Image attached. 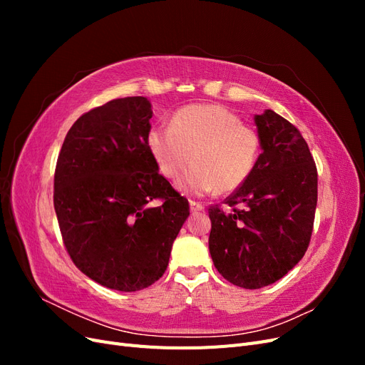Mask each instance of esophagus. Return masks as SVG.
<instances>
[{
	"label": "esophagus",
	"instance_id": "34e87169",
	"mask_svg": "<svg viewBox=\"0 0 365 365\" xmlns=\"http://www.w3.org/2000/svg\"><path fill=\"white\" fill-rule=\"evenodd\" d=\"M190 212H192L193 215H196V213H201V212H204V205H202V204H200V202L190 201Z\"/></svg>",
	"mask_w": 365,
	"mask_h": 365
}]
</instances>
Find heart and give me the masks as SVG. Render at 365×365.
<instances>
[{
  "mask_svg": "<svg viewBox=\"0 0 365 365\" xmlns=\"http://www.w3.org/2000/svg\"><path fill=\"white\" fill-rule=\"evenodd\" d=\"M146 141L165 180L175 181L193 163L178 187L195 196L237 190L256 168L260 150L257 132L220 105L185 106L170 128H152Z\"/></svg>",
  "mask_w": 365,
  "mask_h": 365,
  "instance_id": "heart-1",
  "label": "heart"
}]
</instances>
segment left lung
Instances as JSON below:
<instances>
[{"instance_id":"8db88e82","label":"left lung","mask_w":365,"mask_h":365,"mask_svg":"<svg viewBox=\"0 0 365 365\" xmlns=\"http://www.w3.org/2000/svg\"><path fill=\"white\" fill-rule=\"evenodd\" d=\"M262 153L247 182L228 196L233 208L208 210V248L222 277L245 289L280 280L302 260L317 208V168L300 130L264 109L254 115Z\"/></svg>"}]
</instances>
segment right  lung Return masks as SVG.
<instances>
[{"label":"right lung","instance_id":"obj_1","mask_svg":"<svg viewBox=\"0 0 365 365\" xmlns=\"http://www.w3.org/2000/svg\"><path fill=\"white\" fill-rule=\"evenodd\" d=\"M152 114L141 96L91 109L68 130L54 172V210L71 260L121 292L161 277L190 215L148 149Z\"/></svg>","mask_w":365,"mask_h":365}]
</instances>
